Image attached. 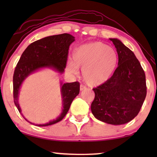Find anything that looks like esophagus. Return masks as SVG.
<instances>
[{
  "label": "esophagus",
  "instance_id": "1",
  "mask_svg": "<svg viewBox=\"0 0 157 157\" xmlns=\"http://www.w3.org/2000/svg\"><path fill=\"white\" fill-rule=\"evenodd\" d=\"M85 89H86V87L85 86H83V85L81 84L80 86V90H81V91H83V90H85Z\"/></svg>",
  "mask_w": 157,
  "mask_h": 157
}]
</instances>
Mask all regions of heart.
<instances>
[{"label": "heart", "mask_w": 157, "mask_h": 157, "mask_svg": "<svg viewBox=\"0 0 157 157\" xmlns=\"http://www.w3.org/2000/svg\"><path fill=\"white\" fill-rule=\"evenodd\" d=\"M118 64L117 53L113 48L102 42L96 41L77 47L73 53V62L67 69L76 74L78 68H83V80L88 85L96 86L109 80Z\"/></svg>", "instance_id": "obj_1"}]
</instances>
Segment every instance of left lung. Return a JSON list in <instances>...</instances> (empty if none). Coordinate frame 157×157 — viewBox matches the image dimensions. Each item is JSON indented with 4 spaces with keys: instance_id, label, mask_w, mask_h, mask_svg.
I'll return each mask as SVG.
<instances>
[{
    "instance_id": "left-lung-1",
    "label": "left lung",
    "mask_w": 157,
    "mask_h": 157,
    "mask_svg": "<svg viewBox=\"0 0 157 157\" xmlns=\"http://www.w3.org/2000/svg\"><path fill=\"white\" fill-rule=\"evenodd\" d=\"M113 42L118 67L108 81L93 89L91 109L96 119L112 125L128 123L138 114L147 96L145 73L134 53L117 38Z\"/></svg>"
}]
</instances>
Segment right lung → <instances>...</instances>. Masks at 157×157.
Instances as JSON below:
<instances>
[{
  "label": "right lung",
  "mask_w": 157,
  "mask_h": 157,
  "mask_svg": "<svg viewBox=\"0 0 157 157\" xmlns=\"http://www.w3.org/2000/svg\"><path fill=\"white\" fill-rule=\"evenodd\" d=\"M74 40V36L68 33L47 36L32 43L23 51L15 68L13 79L14 104L21 113L18 95L25 79L34 72L44 68H52L60 74H63L67 62L69 46ZM61 87L63 103L61 114L48 123L36 124V126H47L61 121L69 110L73 100L80 91V84L78 81L66 83L61 82ZM25 119L27 121L26 119ZM30 123L32 124L31 122Z\"/></svg>",
  "instance_id": "1"
}]
</instances>
